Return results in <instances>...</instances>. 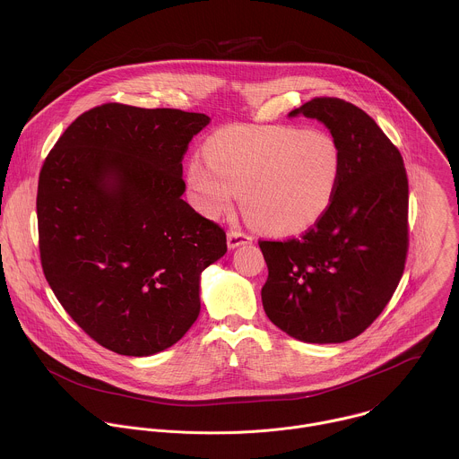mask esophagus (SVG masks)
I'll list each match as a JSON object with an SVG mask.
<instances>
[{"label": "esophagus", "mask_w": 459, "mask_h": 459, "mask_svg": "<svg viewBox=\"0 0 459 459\" xmlns=\"http://www.w3.org/2000/svg\"><path fill=\"white\" fill-rule=\"evenodd\" d=\"M253 242V237L242 233V231H230L228 233V247L230 249H237L240 246H246V244H251Z\"/></svg>", "instance_id": "34e87169"}]
</instances>
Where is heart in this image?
Here are the masks:
<instances>
[{"label": "heart", "instance_id": "obj_1", "mask_svg": "<svg viewBox=\"0 0 459 459\" xmlns=\"http://www.w3.org/2000/svg\"><path fill=\"white\" fill-rule=\"evenodd\" d=\"M191 160L187 182L208 217L230 212L242 195L249 221L272 235H297L327 213L342 175L333 135L295 126L230 127Z\"/></svg>", "mask_w": 459, "mask_h": 459}]
</instances>
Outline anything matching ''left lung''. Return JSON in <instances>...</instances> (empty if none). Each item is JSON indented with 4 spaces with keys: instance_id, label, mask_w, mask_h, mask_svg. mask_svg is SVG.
Masks as SVG:
<instances>
[{
    "instance_id": "1",
    "label": "left lung",
    "mask_w": 459,
    "mask_h": 459,
    "mask_svg": "<svg viewBox=\"0 0 459 459\" xmlns=\"http://www.w3.org/2000/svg\"><path fill=\"white\" fill-rule=\"evenodd\" d=\"M290 118L322 122L342 152L327 213L300 238L260 242L268 320L304 342H344L369 327L399 284L408 251V180L399 150L357 106L320 97Z\"/></svg>"
}]
</instances>
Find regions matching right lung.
Segmentation results:
<instances>
[{"mask_svg":"<svg viewBox=\"0 0 459 459\" xmlns=\"http://www.w3.org/2000/svg\"><path fill=\"white\" fill-rule=\"evenodd\" d=\"M201 113L104 104L82 113L39 178V247L70 318L104 348L159 353L199 316L201 272L226 233L182 199Z\"/></svg>","mask_w":459,"mask_h":459,"instance_id":"right-lung-1","label":"right lung"}]
</instances>
